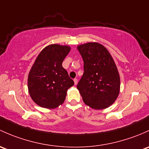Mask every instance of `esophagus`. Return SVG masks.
Here are the masks:
<instances>
[{"label":"esophagus","instance_id":"1","mask_svg":"<svg viewBox=\"0 0 149 149\" xmlns=\"http://www.w3.org/2000/svg\"><path fill=\"white\" fill-rule=\"evenodd\" d=\"M73 81H74V84H75V85H76V84H78V80H77V79H73Z\"/></svg>","mask_w":149,"mask_h":149}]
</instances>
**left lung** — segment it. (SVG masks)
<instances>
[{"mask_svg":"<svg viewBox=\"0 0 149 149\" xmlns=\"http://www.w3.org/2000/svg\"><path fill=\"white\" fill-rule=\"evenodd\" d=\"M84 60V75L77 85L83 101L94 109L112 105L120 90V77L112 56L104 46L88 43L78 46Z\"/></svg>","mask_w":149,"mask_h":149,"instance_id":"8db88e82","label":"left lung"}]
</instances>
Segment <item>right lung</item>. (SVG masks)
I'll use <instances>...</instances> for the list:
<instances>
[{
  "mask_svg": "<svg viewBox=\"0 0 149 149\" xmlns=\"http://www.w3.org/2000/svg\"><path fill=\"white\" fill-rule=\"evenodd\" d=\"M70 50L68 46L50 45L40 53L31 68L28 79L29 92L40 107L55 109L62 104L67 90L74 84L62 66Z\"/></svg>",
  "mask_w": 149,
  "mask_h": 149,
  "instance_id": "add662e5",
  "label": "right lung"
}]
</instances>
